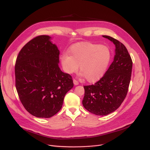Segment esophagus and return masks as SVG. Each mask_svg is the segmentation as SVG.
<instances>
[{
  "instance_id": "34e87169",
  "label": "esophagus",
  "mask_w": 150,
  "mask_h": 150,
  "mask_svg": "<svg viewBox=\"0 0 150 150\" xmlns=\"http://www.w3.org/2000/svg\"><path fill=\"white\" fill-rule=\"evenodd\" d=\"M74 84L76 86V85H78V84H79V82L76 81V80H74Z\"/></svg>"
}]
</instances>
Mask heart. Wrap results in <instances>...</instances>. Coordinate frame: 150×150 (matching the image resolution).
I'll return each instance as SVG.
<instances>
[{
    "instance_id": "b5f03b06",
    "label": "heart",
    "mask_w": 150,
    "mask_h": 150,
    "mask_svg": "<svg viewBox=\"0 0 150 150\" xmlns=\"http://www.w3.org/2000/svg\"><path fill=\"white\" fill-rule=\"evenodd\" d=\"M63 53L60 61L64 72L76 73L80 69L81 76L88 81H98L105 74L111 59V52L105 45L84 42L76 44Z\"/></svg>"
}]
</instances>
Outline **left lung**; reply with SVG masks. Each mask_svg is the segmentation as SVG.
Instances as JSON below:
<instances>
[{"label": "left lung", "instance_id": "1", "mask_svg": "<svg viewBox=\"0 0 150 150\" xmlns=\"http://www.w3.org/2000/svg\"><path fill=\"white\" fill-rule=\"evenodd\" d=\"M115 46L114 61L104 76L95 84L84 86V108L97 115H106L120 107L128 91L132 61L126 47L106 35Z\"/></svg>", "mask_w": 150, "mask_h": 150}]
</instances>
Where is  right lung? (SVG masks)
<instances>
[{
    "instance_id": "right-lung-1",
    "label": "right lung",
    "mask_w": 150,
    "mask_h": 150,
    "mask_svg": "<svg viewBox=\"0 0 150 150\" xmlns=\"http://www.w3.org/2000/svg\"><path fill=\"white\" fill-rule=\"evenodd\" d=\"M47 35L38 36L19 53L15 65L16 88L27 111L36 117L50 118L61 109L72 78L59 67L58 50Z\"/></svg>"
}]
</instances>
